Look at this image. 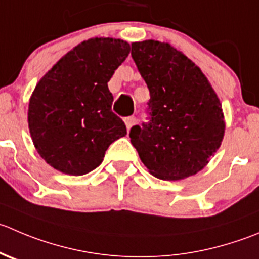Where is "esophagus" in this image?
Instances as JSON below:
<instances>
[{"instance_id":"esophagus-1","label":"esophagus","mask_w":259,"mask_h":259,"mask_svg":"<svg viewBox=\"0 0 259 259\" xmlns=\"http://www.w3.org/2000/svg\"><path fill=\"white\" fill-rule=\"evenodd\" d=\"M124 121H125V125H126L127 130H130L133 125H135V122H137V119H135L134 116H129V117H125Z\"/></svg>"}]
</instances>
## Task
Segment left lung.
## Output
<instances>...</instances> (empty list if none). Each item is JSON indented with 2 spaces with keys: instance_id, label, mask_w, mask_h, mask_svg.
Instances as JSON below:
<instances>
[{
  "instance_id": "left-lung-1",
  "label": "left lung",
  "mask_w": 259,
  "mask_h": 259,
  "mask_svg": "<svg viewBox=\"0 0 259 259\" xmlns=\"http://www.w3.org/2000/svg\"><path fill=\"white\" fill-rule=\"evenodd\" d=\"M132 57L149 89L150 120L130 130L150 175L178 181L206 167L222 145V102L201 69L169 42L132 44Z\"/></svg>"
}]
</instances>
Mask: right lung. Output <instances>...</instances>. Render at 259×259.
Here are the masks:
<instances>
[{"instance_id": "1", "label": "right lung", "mask_w": 259, "mask_h": 259, "mask_svg": "<svg viewBox=\"0 0 259 259\" xmlns=\"http://www.w3.org/2000/svg\"><path fill=\"white\" fill-rule=\"evenodd\" d=\"M130 44L91 37L69 50L32 91L27 124L35 149L54 169L83 176L102 163L126 126L111 110L107 82L126 59Z\"/></svg>"}]
</instances>
